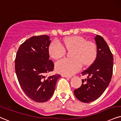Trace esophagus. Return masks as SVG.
I'll list each match as a JSON object with an SVG mask.
<instances>
[{
	"label": "esophagus",
	"instance_id": "1",
	"mask_svg": "<svg viewBox=\"0 0 121 121\" xmlns=\"http://www.w3.org/2000/svg\"><path fill=\"white\" fill-rule=\"evenodd\" d=\"M62 77H64V78H70L71 76H68V75H61Z\"/></svg>",
	"mask_w": 121,
	"mask_h": 121
}]
</instances>
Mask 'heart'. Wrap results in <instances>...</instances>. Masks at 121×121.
<instances>
[{"label": "heart", "mask_w": 121, "mask_h": 121, "mask_svg": "<svg viewBox=\"0 0 121 121\" xmlns=\"http://www.w3.org/2000/svg\"><path fill=\"white\" fill-rule=\"evenodd\" d=\"M65 48L73 50L71 54L73 59H62L55 64L56 71L65 75H71L78 71L82 64H89L97 54V48L94 43L78 36L65 38L61 43L53 41L48 46V53L52 59H59L65 54Z\"/></svg>", "instance_id": "obj_1"}]
</instances>
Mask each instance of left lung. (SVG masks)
<instances>
[{"label": "left lung", "instance_id": "obj_1", "mask_svg": "<svg viewBox=\"0 0 121 121\" xmlns=\"http://www.w3.org/2000/svg\"><path fill=\"white\" fill-rule=\"evenodd\" d=\"M97 44V57L89 68L82 73L86 75L82 79L80 88L74 91L78 99L84 103H89L99 98L111 82L113 73V57L109 47L102 37H95Z\"/></svg>", "mask_w": 121, "mask_h": 121}]
</instances>
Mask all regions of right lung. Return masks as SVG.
Here are the masks:
<instances>
[{
  "instance_id": "obj_1",
  "label": "right lung",
  "mask_w": 121,
  "mask_h": 121,
  "mask_svg": "<svg viewBox=\"0 0 121 121\" xmlns=\"http://www.w3.org/2000/svg\"><path fill=\"white\" fill-rule=\"evenodd\" d=\"M50 37L35 36L20 46L15 59V70L20 86L27 97L41 103L51 98L59 74L47 77L54 64L49 59Z\"/></svg>"
}]
</instances>
